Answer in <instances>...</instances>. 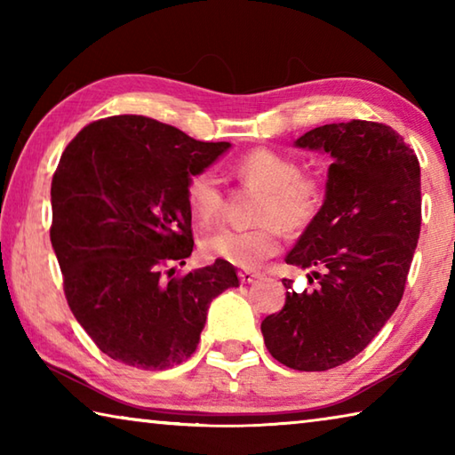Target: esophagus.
I'll return each instance as SVG.
<instances>
[{
  "label": "esophagus",
  "mask_w": 455,
  "mask_h": 455,
  "mask_svg": "<svg viewBox=\"0 0 455 455\" xmlns=\"http://www.w3.org/2000/svg\"><path fill=\"white\" fill-rule=\"evenodd\" d=\"M238 279H241V283H252V281H257V279H260V273H255V271H241L238 273Z\"/></svg>",
  "instance_id": "obj_1"
}]
</instances>
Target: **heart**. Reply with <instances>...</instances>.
Returning a JSON list of instances; mask_svg holds the SVG:
<instances>
[{"mask_svg":"<svg viewBox=\"0 0 455 455\" xmlns=\"http://www.w3.org/2000/svg\"><path fill=\"white\" fill-rule=\"evenodd\" d=\"M230 171L246 187L263 190L251 228H219L203 241L212 259L241 268H257L275 257L283 244V228L301 235L321 217L327 190L321 179L301 172V164L287 154L255 148L238 156ZM187 206L198 225H211L225 209V190L212 168L192 171L184 184Z\"/></svg>","mask_w":455,"mask_h":455,"instance_id":"1","label":"heart"}]
</instances>
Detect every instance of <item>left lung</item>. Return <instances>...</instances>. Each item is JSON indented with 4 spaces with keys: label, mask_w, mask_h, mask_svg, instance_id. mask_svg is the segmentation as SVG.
<instances>
[{
    "label": "left lung",
    "mask_w": 455,
    "mask_h": 455,
    "mask_svg": "<svg viewBox=\"0 0 455 455\" xmlns=\"http://www.w3.org/2000/svg\"><path fill=\"white\" fill-rule=\"evenodd\" d=\"M333 156L327 198L287 255L311 268L313 291L295 292L260 323L265 345L297 371H327L359 355L403 297L421 227L415 152L394 128L351 120L325 124L295 142Z\"/></svg>",
    "instance_id": "1"
}]
</instances>
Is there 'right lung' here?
I'll return each instance as SVG.
<instances>
[{"mask_svg": "<svg viewBox=\"0 0 455 455\" xmlns=\"http://www.w3.org/2000/svg\"><path fill=\"white\" fill-rule=\"evenodd\" d=\"M228 142H200L163 122L124 114L82 128L52 179L50 238L66 301L98 349L156 371L196 351L214 297L238 287L235 267L174 275L192 246L188 174Z\"/></svg>", "mask_w": 455, "mask_h": 455, "instance_id": "add662e5", "label": "right lung"}]
</instances>
